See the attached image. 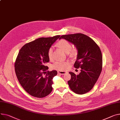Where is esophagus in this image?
<instances>
[{
	"mask_svg": "<svg viewBox=\"0 0 120 120\" xmlns=\"http://www.w3.org/2000/svg\"><path fill=\"white\" fill-rule=\"evenodd\" d=\"M57 72L58 74H61V75H64L65 74V73H67L66 71H58Z\"/></svg>",
	"mask_w": 120,
	"mask_h": 120,
	"instance_id": "esophagus-1",
	"label": "esophagus"
}]
</instances>
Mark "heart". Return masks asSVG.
<instances>
[{
  "instance_id": "1",
  "label": "heart",
  "mask_w": 120,
  "mask_h": 120,
  "mask_svg": "<svg viewBox=\"0 0 120 120\" xmlns=\"http://www.w3.org/2000/svg\"><path fill=\"white\" fill-rule=\"evenodd\" d=\"M58 46L65 52L67 53L70 56L75 57L78 54V50L75 47L72 48L71 44L67 40L61 39L57 43ZM53 48L51 47L48 51V56L50 60L53 59ZM70 65L69 61H57L53 64L52 68L59 71L66 70Z\"/></svg>"
}]
</instances>
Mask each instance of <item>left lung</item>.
Listing matches in <instances>:
<instances>
[{
	"label": "left lung",
	"instance_id": "left-lung-1",
	"mask_svg": "<svg viewBox=\"0 0 120 120\" xmlns=\"http://www.w3.org/2000/svg\"><path fill=\"white\" fill-rule=\"evenodd\" d=\"M61 38L76 46L78 55L74 66L81 68L79 75L69 72L71 75L68 81L70 88L77 94L87 93L92 89L102 71V56L99 47L91 38L82 33L62 35L59 39Z\"/></svg>",
	"mask_w": 120,
	"mask_h": 120
}]
</instances>
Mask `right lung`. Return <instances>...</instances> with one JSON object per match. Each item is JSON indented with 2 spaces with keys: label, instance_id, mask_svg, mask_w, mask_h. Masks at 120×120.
I'll list each match as a JSON object with an SVG mask.
<instances>
[{
  "label": "right lung",
  "instance_id": "right-lung-1",
  "mask_svg": "<svg viewBox=\"0 0 120 120\" xmlns=\"http://www.w3.org/2000/svg\"><path fill=\"white\" fill-rule=\"evenodd\" d=\"M41 38L23 45L16 59L14 67L16 75L22 87L31 95L44 98L52 90V79L57 74L56 70L46 71L49 62L48 51L60 38Z\"/></svg>",
  "mask_w": 120,
  "mask_h": 120
}]
</instances>
